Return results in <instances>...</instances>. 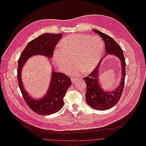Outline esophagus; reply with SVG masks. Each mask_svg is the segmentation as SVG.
<instances>
[{
    "instance_id": "esophagus-1",
    "label": "esophagus",
    "mask_w": 146,
    "mask_h": 146,
    "mask_svg": "<svg viewBox=\"0 0 146 146\" xmlns=\"http://www.w3.org/2000/svg\"><path fill=\"white\" fill-rule=\"evenodd\" d=\"M77 79L76 78H71V82L72 83H74L75 81H76Z\"/></svg>"
}]
</instances>
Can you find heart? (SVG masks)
<instances>
[{
    "mask_svg": "<svg viewBox=\"0 0 146 146\" xmlns=\"http://www.w3.org/2000/svg\"><path fill=\"white\" fill-rule=\"evenodd\" d=\"M59 47L60 52L56 51L54 58L62 72H68L74 66L75 60L80 71L83 74H89L99 63L104 53V44L98 36L72 35L64 37Z\"/></svg>",
    "mask_w": 146,
    "mask_h": 146,
    "instance_id": "b5f03b06",
    "label": "heart"
}]
</instances>
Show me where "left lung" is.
<instances>
[{
    "label": "left lung",
    "instance_id": "1",
    "mask_svg": "<svg viewBox=\"0 0 146 146\" xmlns=\"http://www.w3.org/2000/svg\"><path fill=\"white\" fill-rule=\"evenodd\" d=\"M105 42L106 54L113 55L120 60L121 66V79L119 85L114 89L106 91L103 89L99 82V71L101 60L92 73L84 78L86 84V101L92 108L98 110H105L113 107L119 101L123 91L125 77V60L123 50L113 38L101 32L93 29ZM104 56V57H105Z\"/></svg>",
    "mask_w": 146,
    "mask_h": 146
}]
</instances>
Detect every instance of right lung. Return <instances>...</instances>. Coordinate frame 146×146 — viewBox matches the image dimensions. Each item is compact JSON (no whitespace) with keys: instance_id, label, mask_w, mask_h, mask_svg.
I'll return each mask as SVG.
<instances>
[{"instance_id":"obj_1","label":"right lung","mask_w":146,"mask_h":146,"mask_svg":"<svg viewBox=\"0 0 146 146\" xmlns=\"http://www.w3.org/2000/svg\"><path fill=\"white\" fill-rule=\"evenodd\" d=\"M63 34H43L29 42L18 60L17 78L19 87L24 100L34 112L41 115H49L59 111L64 105L63 98L72 83L70 78L63 73L56 72L52 68L50 82L46 94L40 99L29 95L22 81V70L26 62L33 56L41 55L49 60L53 57V50Z\"/></svg>"}]
</instances>
